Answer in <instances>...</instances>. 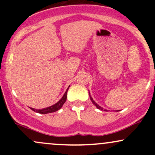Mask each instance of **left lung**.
<instances>
[{"mask_svg":"<svg viewBox=\"0 0 155 155\" xmlns=\"http://www.w3.org/2000/svg\"><path fill=\"white\" fill-rule=\"evenodd\" d=\"M89 94H90V92H89ZM90 100H91V101H92V103H93V104H95V106H96V107H97V108H99V109H101V110H103V108H102V107H101V106H99V105H97V104H96V103L95 102V101H93V99H92V97H91V95H90ZM104 111H108V110L105 109V110H104ZM118 111H120V110H118Z\"/></svg>","mask_w":155,"mask_h":155,"instance_id":"1","label":"left lung"}]
</instances>
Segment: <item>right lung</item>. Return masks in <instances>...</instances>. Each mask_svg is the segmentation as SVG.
<instances>
[{"instance_id": "obj_1", "label": "right lung", "mask_w": 155, "mask_h": 155, "mask_svg": "<svg viewBox=\"0 0 155 155\" xmlns=\"http://www.w3.org/2000/svg\"><path fill=\"white\" fill-rule=\"evenodd\" d=\"M69 87H68V88H69ZM68 88L67 89V90L65 91V94H64L63 97H62V98L60 99V100L58 101L57 104L52 105V106H49V107H47V108H43V109H35V108H31V109L33 110V111L37 112V113L44 114H48V113H52V112H55V111H58V110L61 108L62 106H63V105L64 104V103H65V101H66L67 92H68Z\"/></svg>"}]
</instances>
